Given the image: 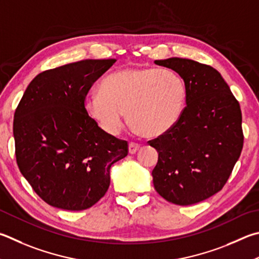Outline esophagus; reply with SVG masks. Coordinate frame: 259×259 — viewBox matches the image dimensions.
Listing matches in <instances>:
<instances>
[{"label":"esophagus","mask_w":259,"mask_h":259,"mask_svg":"<svg viewBox=\"0 0 259 259\" xmlns=\"http://www.w3.org/2000/svg\"><path fill=\"white\" fill-rule=\"evenodd\" d=\"M140 146L138 144H135V143H130L129 144V153L130 154H136L139 150Z\"/></svg>","instance_id":"1"}]
</instances>
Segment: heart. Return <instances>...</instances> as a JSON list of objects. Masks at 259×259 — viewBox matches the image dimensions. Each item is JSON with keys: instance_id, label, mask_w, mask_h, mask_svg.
Instances as JSON below:
<instances>
[{"instance_id": "1", "label": "heart", "mask_w": 259, "mask_h": 259, "mask_svg": "<svg viewBox=\"0 0 259 259\" xmlns=\"http://www.w3.org/2000/svg\"><path fill=\"white\" fill-rule=\"evenodd\" d=\"M186 97V83L175 71L125 68L103 79L98 94L87 98L84 109L110 135H117L123 128L125 113L136 133L157 137L177 123Z\"/></svg>"}]
</instances>
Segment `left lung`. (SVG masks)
<instances>
[{"label": "left lung", "instance_id": "1", "mask_svg": "<svg viewBox=\"0 0 259 259\" xmlns=\"http://www.w3.org/2000/svg\"><path fill=\"white\" fill-rule=\"evenodd\" d=\"M186 83V107L177 123L149 145L158 161L154 188L172 204L187 206L222 189L243 146L240 105L221 73L189 59L156 60Z\"/></svg>", "mask_w": 259, "mask_h": 259}]
</instances>
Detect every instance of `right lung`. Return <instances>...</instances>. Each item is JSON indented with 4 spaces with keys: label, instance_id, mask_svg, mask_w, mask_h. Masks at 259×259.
<instances>
[{
    "label": "right lung",
    "instance_id": "right-lung-1",
    "mask_svg": "<svg viewBox=\"0 0 259 259\" xmlns=\"http://www.w3.org/2000/svg\"><path fill=\"white\" fill-rule=\"evenodd\" d=\"M115 61L82 60L46 70L28 84L17 107L19 170L53 207H92L109 189L112 164L128 155V143L101 129L84 109L93 83Z\"/></svg>",
    "mask_w": 259,
    "mask_h": 259
}]
</instances>
